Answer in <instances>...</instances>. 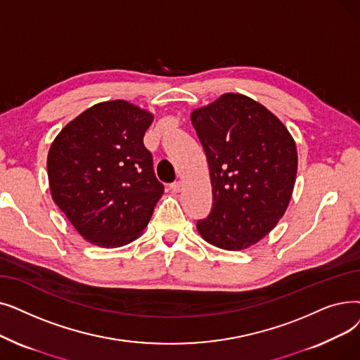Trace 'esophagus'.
Returning a JSON list of instances; mask_svg holds the SVG:
<instances>
[{"label":"esophagus","instance_id":"obj_1","mask_svg":"<svg viewBox=\"0 0 360 360\" xmlns=\"http://www.w3.org/2000/svg\"><path fill=\"white\" fill-rule=\"evenodd\" d=\"M181 190H182V182L181 181H178V182H174L170 185V191L174 193V194H178V193H181Z\"/></svg>","mask_w":360,"mask_h":360}]
</instances>
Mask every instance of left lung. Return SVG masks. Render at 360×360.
I'll use <instances>...</instances> for the list:
<instances>
[{"mask_svg":"<svg viewBox=\"0 0 360 360\" xmlns=\"http://www.w3.org/2000/svg\"><path fill=\"white\" fill-rule=\"evenodd\" d=\"M191 123L206 153L213 194L198 233L229 252L255 245L290 205L299 162L294 138L263 104L233 92L195 108Z\"/></svg>","mask_w":360,"mask_h":360,"instance_id":"8db88e82","label":"left lung"}]
</instances>
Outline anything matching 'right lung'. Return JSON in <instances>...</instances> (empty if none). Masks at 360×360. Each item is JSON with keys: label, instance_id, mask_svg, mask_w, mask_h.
Instances as JSON below:
<instances>
[{"label": "right lung", "instance_id": "right-lung-1", "mask_svg": "<svg viewBox=\"0 0 360 360\" xmlns=\"http://www.w3.org/2000/svg\"><path fill=\"white\" fill-rule=\"evenodd\" d=\"M153 119L124 100L103 101L54 138L46 158L51 197L94 245L116 248L136 240L163 195L143 143Z\"/></svg>", "mask_w": 360, "mask_h": 360}]
</instances>
